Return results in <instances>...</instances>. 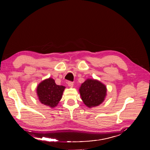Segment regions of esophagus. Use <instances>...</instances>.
<instances>
[{"label": "esophagus", "instance_id": "esophagus-1", "mask_svg": "<svg viewBox=\"0 0 150 150\" xmlns=\"http://www.w3.org/2000/svg\"><path fill=\"white\" fill-rule=\"evenodd\" d=\"M67 85L69 86V87L72 88V87H73V85H74V84H73V83L71 82V81H68V82H67Z\"/></svg>", "mask_w": 150, "mask_h": 150}]
</instances>
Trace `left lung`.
I'll return each mask as SVG.
<instances>
[{"label":"left lung","mask_w":150,"mask_h":150,"mask_svg":"<svg viewBox=\"0 0 150 150\" xmlns=\"http://www.w3.org/2000/svg\"><path fill=\"white\" fill-rule=\"evenodd\" d=\"M106 86L100 81L88 79L79 88L81 97L86 106L93 108L99 106L106 96Z\"/></svg>","instance_id":"obj_1"}]
</instances>
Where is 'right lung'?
<instances>
[{"label": "right lung", "mask_w": 150, "mask_h": 150, "mask_svg": "<svg viewBox=\"0 0 150 150\" xmlns=\"http://www.w3.org/2000/svg\"><path fill=\"white\" fill-rule=\"evenodd\" d=\"M65 86L57 85L52 78L42 81L37 88L39 101L51 108L56 107L62 98Z\"/></svg>", "instance_id": "1"}]
</instances>
